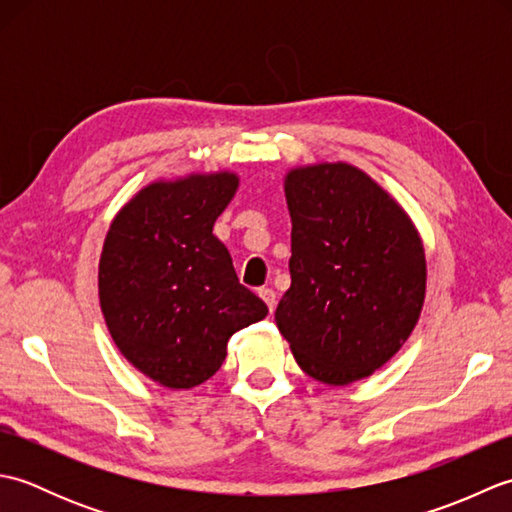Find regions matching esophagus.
<instances>
[{
    "instance_id": "34e87169",
    "label": "esophagus",
    "mask_w": 512,
    "mask_h": 512,
    "mask_svg": "<svg viewBox=\"0 0 512 512\" xmlns=\"http://www.w3.org/2000/svg\"><path fill=\"white\" fill-rule=\"evenodd\" d=\"M257 295L264 299V303H266L270 312L275 310V306H277V295H275V290H273V288H259Z\"/></svg>"
}]
</instances>
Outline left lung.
<instances>
[{
  "label": "left lung",
  "mask_w": 512,
  "mask_h": 512,
  "mask_svg": "<svg viewBox=\"0 0 512 512\" xmlns=\"http://www.w3.org/2000/svg\"><path fill=\"white\" fill-rule=\"evenodd\" d=\"M290 288L275 321L299 367L350 385L383 367L416 328L427 262L402 206L345 162L292 169Z\"/></svg>",
  "instance_id": "8db88e82"
}]
</instances>
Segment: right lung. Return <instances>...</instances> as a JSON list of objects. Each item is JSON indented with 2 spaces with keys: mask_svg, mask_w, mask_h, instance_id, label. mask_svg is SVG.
<instances>
[{
  "mask_svg": "<svg viewBox=\"0 0 512 512\" xmlns=\"http://www.w3.org/2000/svg\"><path fill=\"white\" fill-rule=\"evenodd\" d=\"M237 184L228 171L154 182L107 231L99 264L107 330L127 361L162 387L209 380L228 339L268 314L213 235Z\"/></svg>",
  "mask_w": 512,
  "mask_h": 512,
  "instance_id": "obj_1",
  "label": "right lung"
}]
</instances>
